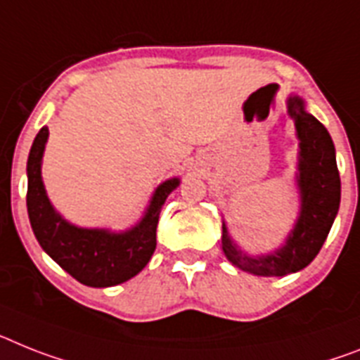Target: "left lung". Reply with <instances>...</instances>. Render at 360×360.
I'll list each match as a JSON object with an SVG mask.
<instances>
[{"label": "left lung", "instance_id": "obj_1", "mask_svg": "<svg viewBox=\"0 0 360 360\" xmlns=\"http://www.w3.org/2000/svg\"><path fill=\"white\" fill-rule=\"evenodd\" d=\"M285 105L298 139L297 221L278 249L255 256L232 240L223 219V255L232 265L255 276H285L307 267L324 245L340 205V177L331 135L306 110L302 96L292 93Z\"/></svg>", "mask_w": 360, "mask_h": 360}]
</instances>
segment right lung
<instances>
[{
	"mask_svg": "<svg viewBox=\"0 0 360 360\" xmlns=\"http://www.w3.org/2000/svg\"><path fill=\"white\" fill-rule=\"evenodd\" d=\"M49 128L38 131L27 161V212L41 249L75 280L89 288H111L137 276L157 245V223L166 198L179 186V177L162 181L153 190L143 217L126 231L78 226L54 208L44 179L41 161Z\"/></svg>",
	"mask_w": 360,
	"mask_h": 360,
	"instance_id": "1",
	"label": "right lung"
}]
</instances>
